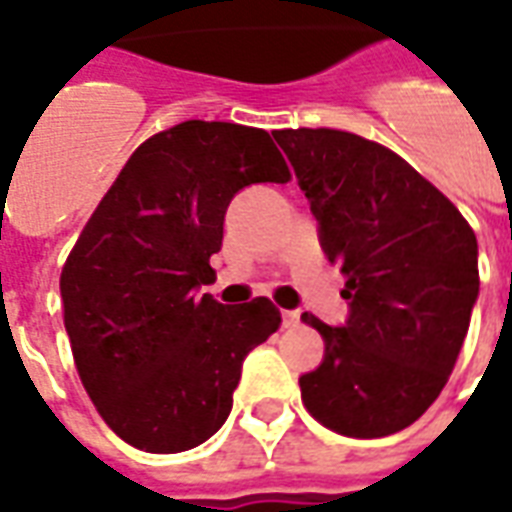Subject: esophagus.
<instances>
[{"label": "esophagus", "mask_w": 512, "mask_h": 512, "mask_svg": "<svg viewBox=\"0 0 512 512\" xmlns=\"http://www.w3.org/2000/svg\"><path fill=\"white\" fill-rule=\"evenodd\" d=\"M299 323H301V312L296 310L282 312V326H285V329H296Z\"/></svg>", "instance_id": "esophagus-1"}]
</instances>
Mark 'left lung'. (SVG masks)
<instances>
[{"label": "left lung", "instance_id": "8db88e82", "mask_svg": "<svg viewBox=\"0 0 512 512\" xmlns=\"http://www.w3.org/2000/svg\"><path fill=\"white\" fill-rule=\"evenodd\" d=\"M274 139L345 274V326L312 312L326 354L299 378L323 428L381 439L417 422L447 384L480 290L477 238L461 211L389 147L337 128H285Z\"/></svg>", "mask_w": 512, "mask_h": 512}]
</instances>
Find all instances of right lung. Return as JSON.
<instances>
[{"label": "right lung", "mask_w": 512, "mask_h": 512, "mask_svg": "<svg viewBox=\"0 0 512 512\" xmlns=\"http://www.w3.org/2000/svg\"><path fill=\"white\" fill-rule=\"evenodd\" d=\"M263 128L186 120L136 147L60 274L62 318L87 395L145 452L211 439L233 408L246 354L277 332L268 299L205 293L224 213L249 183H288Z\"/></svg>", "instance_id": "right-lung-1"}]
</instances>
